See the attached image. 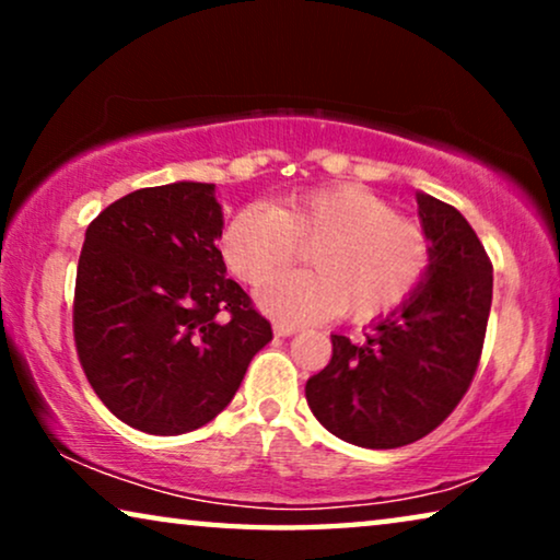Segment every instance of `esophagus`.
Masks as SVG:
<instances>
[{
  "instance_id": "obj_1",
  "label": "esophagus",
  "mask_w": 560,
  "mask_h": 560,
  "mask_svg": "<svg viewBox=\"0 0 560 560\" xmlns=\"http://www.w3.org/2000/svg\"><path fill=\"white\" fill-rule=\"evenodd\" d=\"M272 331H275V336H293V334L301 331V326L288 324V320H275Z\"/></svg>"
}]
</instances>
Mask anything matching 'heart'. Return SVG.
<instances>
[{
	"label": "heart",
	"instance_id": "obj_1",
	"mask_svg": "<svg viewBox=\"0 0 560 560\" xmlns=\"http://www.w3.org/2000/svg\"><path fill=\"white\" fill-rule=\"evenodd\" d=\"M314 242L313 271L269 278L294 261L298 243ZM221 252L236 278L262 285L259 303L290 324L347 313L387 316L410 301L431 267L420 224L362 186H324L270 206L249 203L229 221Z\"/></svg>",
	"mask_w": 560,
	"mask_h": 560
}]
</instances>
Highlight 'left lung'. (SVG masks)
Returning a JSON list of instances; mask_svg holds the SVG:
<instances>
[{
  "label": "left lung",
  "mask_w": 560,
  "mask_h": 560,
  "mask_svg": "<svg viewBox=\"0 0 560 560\" xmlns=\"http://www.w3.org/2000/svg\"><path fill=\"white\" fill-rule=\"evenodd\" d=\"M431 267L416 295L364 341L331 336V362L305 382V400L336 439L364 448L420 441L469 389L492 308V262L462 213L418 194Z\"/></svg>",
  "instance_id": "1"
}]
</instances>
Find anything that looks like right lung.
Wrapping results in <instances>:
<instances>
[{"mask_svg": "<svg viewBox=\"0 0 560 560\" xmlns=\"http://www.w3.org/2000/svg\"><path fill=\"white\" fill-rule=\"evenodd\" d=\"M211 183L140 188L86 229L75 270L79 362L121 423L152 435L196 431L240 389L272 326L224 278Z\"/></svg>", "mask_w": 560, "mask_h": 560, "instance_id": "1", "label": "right lung"}]
</instances>
